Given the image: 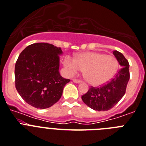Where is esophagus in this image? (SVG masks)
Masks as SVG:
<instances>
[{
  "label": "esophagus",
  "mask_w": 146,
  "mask_h": 146,
  "mask_svg": "<svg viewBox=\"0 0 146 146\" xmlns=\"http://www.w3.org/2000/svg\"><path fill=\"white\" fill-rule=\"evenodd\" d=\"M73 81L75 82V83H80V82H82L81 80H79V79H73Z\"/></svg>",
  "instance_id": "obj_1"
}]
</instances>
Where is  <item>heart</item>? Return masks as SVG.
<instances>
[{
	"label": "heart",
	"mask_w": 146,
	"mask_h": 146,
	"mask_svg": "<svg viewBox=\"0 0 146 146\" xmlns=\"http://www.w3.org/2000/svg\"><path fill=\"white\" fill-rule=\"evenodd\" d=\"M64 65L70 75L84 70L86 80L96 86L110 81L118 68L115 57L98 52L81 53L75 58L67 55L64 59Z\"/></svg>",
	"instance_id": "obj_1"
}]
</instances>
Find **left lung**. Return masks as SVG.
<instances>
[{
  "label": "left lung",
  "instance_id": "1",
  "mask_svg": "<svg viewBox=\"0 0 146 146\" xmlns=\"http://www.w3.org/2000/svg\"><path fill=\"white\" fill-rule=\"evenodd\" d=\"M113 54L121 67L113 79L100 87H91L87 93L82 96V101L94 110L107 111L112 109L126 92L130 79L128 61L118 51H114Z\"/></svg>",
  "mask_w": 146,
  "mask_h": 146
}]
</instances>
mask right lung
<instances>
[{
  "label": "right lung",
  "mask_w": 146,
  "mask_h": 146,
  "mask_svg": "<svg viewBox=\"0 0 146 146\" xmlns=\"http://www.w3.org/2000/svg\"><path fill=\"white\" fill-rule=\"evenodd\" d=\"M61 48L47 42L27 46L15 66V88L25 101L36 109H46L58 101L70 79L59 73Z\"/></svg>",
  "instance_id": "obj_1"
}]
</instances>
